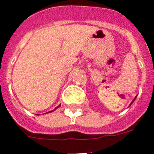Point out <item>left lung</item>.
Masks as SVG:
<instances>
[{"instance_id": "1", "label": "left lung", "mask_w": 154, "mask_h": 154, "mask_svg": "<svg viewBox=\"0 0 154 154\" xmlns=\"http://www.w3.org/2000/svg\"><path fill=\"white\" fill-rule=\"evenodd\" d=\"M136 97H135V98H134V100H133V101H132V102H131V104H132V103H133V102H134V101H135V99H136ZM131 104H130V105H131Z\"/></svg>"}]
</instances>
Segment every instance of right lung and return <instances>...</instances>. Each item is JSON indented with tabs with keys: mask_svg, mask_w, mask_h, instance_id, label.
<instances>
[{
	"mask_svg": "<svg viewBox=\"0 0 154 154\" xmlns=\"http://www.w3.org/2000/svg\"><path fill=\"white\" fill-rule=\"evenodd\" d=\"M60 105H58V106H57V107L55 108V109H54V110H56V109H57V108L60 107ZM54 110H52V111H49V112H53V111H54ZM46 113H47V112H46Z\"/></svg>",
	"mask_w": 154,
	"mask_h": 154,
	"instance_id": "obj_1",
	"label": "right lung"
}]
</instances>
